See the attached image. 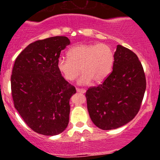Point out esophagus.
Returning a JSON list of instances; mask_svg holds the SVG:
<instances>
[{"mask_svg": "<svg viewBox=\"0 0 160 160\" xmlns=\"http://www.w3.org/2000/svg\"><path fill=\"white\" fill-rule=\"evenodd\" d=\"M77 92H80V93H85L86 90L84 89H80V88H77Z\"/></svg>", "mask_w": 160, "mask_h": 160, "instance_id": "1", "label": "esophagus"}]
</instances>
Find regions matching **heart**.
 Here are the masks:
<instances>
[{
  "instance_id": "1",
  "label": "heart",
  "mask_w": 160,
  "mask_h": 160,
  "mask_svg": "<svg viewBox=\"0 0 160 160\" xmlns=\"http://www.w3.org/2000/svg\"><path fill=\"white\" fill-rule=\"evenodd\" d=\"M68 57L58 59V71L68 81H73L82 73L80 84L103 81L111 74L114 62L113 50L106 43L74 46L68 52Z\"/></svg>"
}]
</instances>
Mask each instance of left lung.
Wrapping results in <instances>:
<instances>
[{"mask_svg": "<svg viewBox=\"0 0 160 160\" xmlns=\"http://www.w3.org/2000/svg\"><path fill=\"white\" fill-rule=\"evenodd\" d=\"M146 77L137 55L117 45L113 71L97 86L86 92L89 117L97 127L115 129L138 113L146 89Z\"/></svg>", "mask_w": 160, "mask_h": 160, "instance_id": "left-lung-1", "label": "left lung"}]
</instances>
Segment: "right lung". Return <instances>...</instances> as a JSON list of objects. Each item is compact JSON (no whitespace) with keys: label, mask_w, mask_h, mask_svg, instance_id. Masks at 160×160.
Segmentation results:
<instances>
[{"label":"right lung","mask_w":160,"mask_h":160,"mask_svg":"<svg viewBox=\"0 0 160 160\" xmlns=\"http://www.w3.org/2000/svg\"><path fill=\"white\" fill-rule=\"evenodd\" d=\"M70 44L56 36L30 43L16 58L11 75L14 107L34 132L56 135L67 128L74 86L57 67L61 51Z\"/></svg>","instance_id":"1"}]
</instances>
